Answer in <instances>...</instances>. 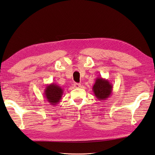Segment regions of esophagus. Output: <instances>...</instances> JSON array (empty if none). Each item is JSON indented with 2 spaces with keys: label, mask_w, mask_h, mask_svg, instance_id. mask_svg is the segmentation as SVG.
<instances>
[{
  "label": "esophagus",
  "mask_w": 155,
  "mask_h": 155,
  "mask_svg": "<svg viewBox=\"0 0 155 155\" xmlns=\"http://www.w3.org/2000/svg\"><path fill=\"white\" fill-rule=\"evenodd\" d=\"M81 85L80 84H78V83L74 84V87H76V88H79V87H81Z\"/></svg>",
  "instance_id": "obj_1"
}]
</instances>
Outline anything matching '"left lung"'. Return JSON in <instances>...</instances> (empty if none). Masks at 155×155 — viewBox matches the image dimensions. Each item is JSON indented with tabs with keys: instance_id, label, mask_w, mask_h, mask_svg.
<instances>
[{
	"instance_id": "left-lung-1",
	"label": "left lung",
	"mask_w": 155,
	"mask_h": 155,
	"mask_svg": "<svg viewBox=\"0 0 155 155\" xmlns=\"http://www.w3.org/2000/svg\"><path fill=\"white\" fill-rule=\"evenodd\" d=\"M113 86L108 80L102 77L96 78L95 83L93 85V91L100 101L107 100L112 95Z\"/></svg>"
}]
</instances>
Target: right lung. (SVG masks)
I'll return each mask as SVG.
<instances>
[{
    "instance_id": "right-lung-1",
    "label": "right lung",
    "mask_w": 155,
    "mask_h": 155,
    "mask_svg": "<svg viewBox=\"0 0 155 155\" xmlns=\"http://www.w3.org/2000/svg\"><path fill=\"white\" fill-rule=\"evenodd\" d=\"M64 91L55 84L51 83L47 85L44 91L45 98L51 105H56L58 104L62 99V96Z\"/></svg>"
}]
</instances>
